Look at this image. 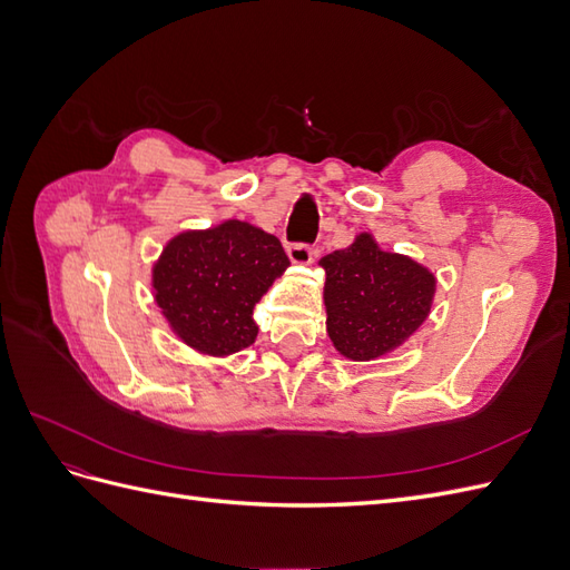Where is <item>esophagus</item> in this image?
Instances as JSON below:
<instances>
[{"instance_id": "34e87169", "label": "esophagus", "mask_w": 570, "mask_h": 570, "mask_svg": "<svg viewBox=\"0 0 570 570\" xmlns=\"http://www.w3.org/2000/svg\"><path fill=\"white\" fill-rule=\"evenodd\" d=\"M287 256H289V262H292V264H297V266H308V264L314 262L316 252H314V247H312V245H287Z\"/></svg>"}]
</instances>
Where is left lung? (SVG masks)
Wrapping results in <instances>:
<instances>
[{
	"mask_svg": "<svg viewBox=\"0 0 570 570\" xmlns=\"http://www.w3.org/2000/svg\"><path fill=\"white\" fill-rule=\"evenodd\" d=\"M325 327L352 361H373L404 344L428 318L435 275L413 258L377 247L371 233L321 258Z\"/></svg>",
	"mask_w": 570,
	"mask_h": 570,
	"instance_id": "8db88e82",
	"label": "left lung"
}]
</instances>
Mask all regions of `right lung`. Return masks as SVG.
<instances>
[{"label": "right lung", "instance_id": "add662e5", "mask_svg": "<svg viewBox=\"0 0 570 570\" xmlns=\"http://www.w3.org/2000/svg\"><path fill=\"white\" fill-rule=\"evenodd\" d=\"M287 266L278 237L230 218L170 239L151 268L154 299L187 347L228 356L256 340L254 306Z\"/></svg>", "mask_w": 570, "mask_h": 570}]
</instances>
